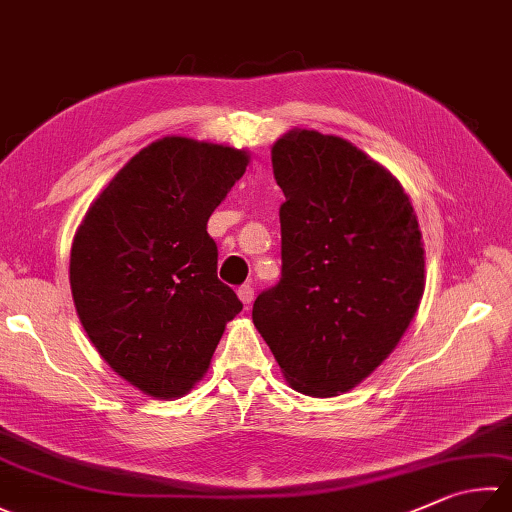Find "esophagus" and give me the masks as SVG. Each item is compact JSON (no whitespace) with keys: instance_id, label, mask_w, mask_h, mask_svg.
Here are the masks:
<instances>
[{"instance_id":"esophagus-1","label":"esophagus","mask_w":512,"mask_h":512,"mask_svg":"<svg viewBox=\"0 0 512 512\" xmlns=\"http://www.w3.org/2000/svg\"><path fill=\"white\" fill-rule=\"evenodd\" d=\"M238 298H240V301H243L245 307L252 305V301H254V287L252 285H240L238 287Z\"/></svg>"}]
</instances>
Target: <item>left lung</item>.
<instances>
[{
	"instance_id": "left-lung-1",
	"label": "left lung",
	"mask_w": 512,
	"mask_h": 512,
	"mask_svg": "<svg viewBox=\"0 0 512 512\" xmlns=\"http://www.w3.org/2000/svg\"><path fill=\"white\" fill-rule=\"evenodd\" d=\"M272 167L283 272L252 318L296 392L336 397L388 359L419 310V220L401 182L339 136L287 131Z\"/></svg>"
}]
</instances>
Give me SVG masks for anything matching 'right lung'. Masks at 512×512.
<instances>
[{
    "instance_id": "1",
    "label": "right lung",
    "mask_w": 512,
    "mask_h": 512,
    "mask_svg": "<svg viewBox=\"0 0 512 512\" xmlns=\"http://www.w3.org/2000/svg\"><path fill=\"white\" fill-rule=\"evenodd\" d=\"M249 153L167 136L136 153L77 227L71 292L95 350L156 399L207 372L243 303L218 281L207 220L243 178Z\"/></svg>"
}]
</instances>
